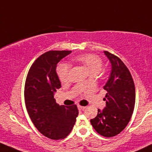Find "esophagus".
<instances>
[{
  "instance_id": "34e87169",
  "label": "esophagus",
  "mask_w": 152,
  "mask_h": 152,
  "mask_svg": "<svg viewBox=\"0 0 152 152\" xmlns=\"http://www.w3.org/2000/svg\"><path fill=\"white\" fill-rule=\"evenodd\" d=\"M85 108H86L85 106H81V105H78V109L81 110V111H83V110L85 109Z\"/></svg>"
}]
</instances>
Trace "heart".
Wrapping results in <instances>:
<instances>
[{
    "label": "heart",
    "instance_id": "1",
    "mask_svg": "<svg viewBox=\"0 0 152 152\" xmlns=\"http://www.w3.org/2000/svg\"><path fill=\"white\" fill-rule=\"evenodd\" d=\"M76 60L84 65L89 71L91 76H95L102 69L103 62L98 56L93 54L79 55L76 57ZM70 69L71 67L67 64L61 63L58 65L57 68V75L60 81L63 84L68 83L70 79Z\"/></svg>",
    "mask_w": 152,
    "mask_h": 152
}]
</instances>
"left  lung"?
Instances as JSON below:
<instances>
[{
    "instance_id": "obj_1",
    "label": "left lung",
    "mask_w": 152,
    "mask_h": 152,
    "mask_svg": "<svg viewBox=\"0 0 152 152\" xmlns=\"http://www.w3.org/2000/svg\"><path fill=\"white\" fill-rule=\"evenodd\" d=\"M111 65L108 81L103 89L107 91L105 107L98 109L96 117L90 122L103 136L113 137L120 133L130 122L135 102V90L130 71L116 56L105 51Z\"/></svg>"
}]
</instances>
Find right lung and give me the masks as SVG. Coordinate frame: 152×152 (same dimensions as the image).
Here are the masks:
<instances>
[{"label":"right lung","instance_id":"1","mask_svg":"<svg viewBox=\"0 0 152 152\" xmlns=\"http://www.w3.org/2000/svg\"><path fill=\"white\" fill-rule=\"evenodd\" d=\"M71 51H49L30 67L25 87V100L30 119L38 130L50 139L65 138L71 132L79 114L77 106H64L54 98L61 87L56 68Z\"/></svg>","mask_w":152,"mask_h":152}]
</instances>
